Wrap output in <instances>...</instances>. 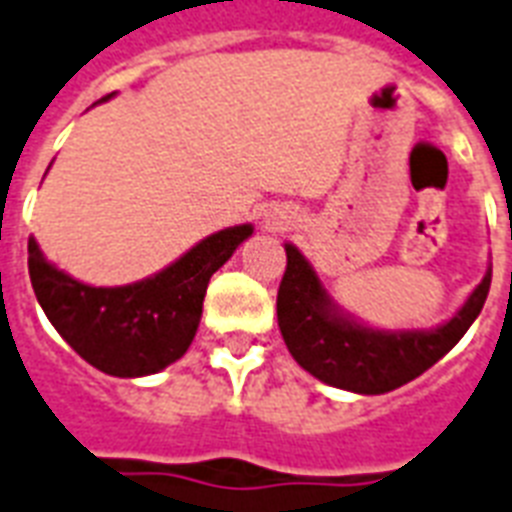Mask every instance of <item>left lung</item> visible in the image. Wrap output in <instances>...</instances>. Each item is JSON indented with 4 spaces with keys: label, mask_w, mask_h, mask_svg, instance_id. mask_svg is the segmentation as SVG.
I'll list each match as a JSON object with an SVG mask.
<instances>
[{
    "label": "left lung",
    "mask_w": 512,
    "mask_h": 512,
    "mask_svg": "<svg viewBox=\"0 0 512 512\" xmlns=\"http://www.w3.org/2000/svg\"><path fill=\"white\" fill-rule=\"evenodd\" d=\"M285 259V275L277 288V323L285 347L320 382L363 395L395 390L435 366L481 315L491 285L489 269L446 326L384 334L336 315L315 269L293 245H285Z\"/></svg>",
    "instance_id": "obj_1"
}]
</instances>
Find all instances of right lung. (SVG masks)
Wrapping results in <instances>:
<instances>
[{"label": "right lung", "instance_id": "right-lung-1", "mask_svg": "<svg viewBox=\"0 0 512 512\" xmlns=\"http://www.w3.org/2000/svg\"><path fill=\"white\" fill-rule=\"evenodd\" d=\"M251 232V224L216 232L160 275L120 288L63 275L29 240L31 285L55 331L90 366L112 376L157 374L189 350L208 280Z\"/></svg>", "mask_w": 512, "mask_h": 512}]
</instances>
